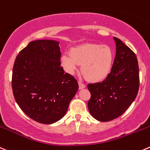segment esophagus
Returning a JSON list of instances; mask_svg holds the SVG:
<instances>
[{"mask_svg":"<svg viewBox=\"0 0 150 150\" xmlns=\"http://www.w3.org/2000/svg\"><path fill=\"white\" fill-rule=\"evenodd\" d=\"M78 84H79V89H83V88H84L86 87V85L84 83H83L79 82Z\"/></svg>","mask_w":150,"mask_h":150,"instance_id":"esophagus-1","label":"esophagus"}]
</instances>
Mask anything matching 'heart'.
Listing matches in <instances>:
<instances>
[{
	"instance_id": "b5f03b06",
	"label": "heart",
	"mask_w": 150,
	"mask_h": 150,
	"mask_svg": "<svg viewBox=\"0 0 150 150\" xmlns=\"http://www.w3.org/2000/svg\"><path fill=\"white\" fill-rule=\"evenodd\" d=\"M114 62V53L110 47L98 44H83L71 49L70 53H63L61 63L67 72L75 73L79 64L82 72L91 81L104 80L110 73Z\"/></svg>"
}]
</instances>
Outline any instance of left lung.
<instances>
[{"mask_svg": "<svg viewBox=\"0 0 150 150\" xmlns=\"http://www.w3.org/2000/svg\"><path fill=\"white\" fill-rule=\"evenodd\" d=\"M116 56L110 72L103 81L87 85L91 93L88 108L100 122H109L123 114L137 96L139 70L134 52L114 37Z\"/></svg>", "mask_w": 150, "mask_h": 150, "instance_id": "8db88e82", "label": "left lung"}]
</instances>
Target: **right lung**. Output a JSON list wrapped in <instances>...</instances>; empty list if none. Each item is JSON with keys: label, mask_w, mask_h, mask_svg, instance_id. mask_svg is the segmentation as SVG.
<instances>
[{"label": "right lung", "mask_w": 150, "mask_h": 150, "mask_svg": "<svg viewBox=\"0 0 150 150\" xmlns=\"http://www.w3.org/2000/svg\"><path fill=\"white\" fill-rule=\"evenodd\" d=\"M59 42H30L16 57L11 86L16 102L37 122L52 124L66 114L78 89L77 80L61 67Z\"/></svg>", "instance_id": "obj_1"}]
</instances>
